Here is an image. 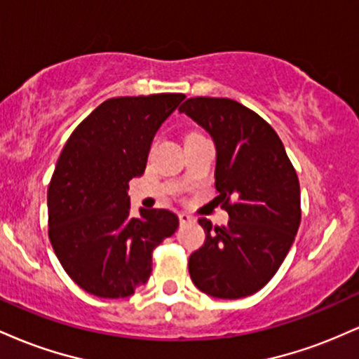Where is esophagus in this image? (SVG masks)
I'll use <instances>...</instances> for the list:
<instances>
[{"label": "esophagus", "instance_id": "1", "mask_svg": "<svg viewBox=\"0 0 359 359\" xmlns=\"http://www.w3.org/2000/svg\"><path fill=\"white\" fill-rule=\"evenodd\" d=\"M179 221H180V224H187V222H192L194 221V217L191 216V214H187V212H180L179 214Z\"/></svg>", "mask_w": 359, "mask_h": 359}]
</instances>
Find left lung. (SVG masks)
I'll return each instance as SVG.
<instances>
[{"mask_svg": "<svg viewBox=\"0 0 359 359\" xmlns=\"http://www.w3.org/2000/svg\"><path fill=\"white\" fill-rule=\"evenodd\" d=\"M216 147V189L226 226L205 217V241L189 257L194 285L216 299L258 292L285 259L300 224L299 179L282 140L257 113L226 97H191L179 108Z\"/></svg>", "mask_w": 359, "mask_h": 359, "instance_id": "8db88e82", "label": "left lung"}]
</instances>
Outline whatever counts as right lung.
<instances>
[{"label": "right lung", "mask_w": 359, "mask_h": 359, "mask_svg": "<svg viewBox=\"0 0 359 359\" xmlns=\"http://www.w3.org/2000/svg\"><path fill=\"white\" fill-rule=\"evenodd\" d=\"M184 94L113 97L97 106L57 160L47 192L48 238L60 265L88 294L125 299L151 275V251L179 228L177 214L140 208L128 182L145 172L151 142Z\"/></svg>", "instance_id": "1"}]
</instances>
